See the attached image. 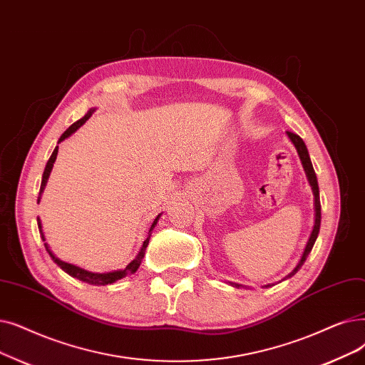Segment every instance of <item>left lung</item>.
<instances>
[{"label": "left lung", "mask_w": 365, "mask_h": 365, "mask_svg": "<svg viewBox=\"0 0 365 365\" xmlns=\"http://www.w3.org/2000/svg\"><path fill=\"white\" fill-rule=\"evenodd\" d=\"M287 135H288V138L292 141V145H294L295 149H297V153H298V156H299L301 165H303V168H304L307 182H309V185H310V187H312V192H313V209H314V222H313V230H312V232H310V235H309V240H307L306 247H304V250H303V255H301V258H299L298 264L295 265L294 270H292L287 277H283L282 280H287V279L292 277V276L299 270L301 265L304 264V261H306L307 257H309V253H310L312 249H313V245H314L316 239H318L319 228H321L319 185H318V178H316V173H314L313 165H312V161H310L309 150H307V148H306V145H304L303 138H301L299 135H297V134H294V133H289V131H287ZM230 284H232V287H235V288H249V287H243V284H240V283H232V282H230ZM268 287H272V284H265L264 288H268Z\"/></svg>", "instance_id": "left-lung-1"}]
</instances>
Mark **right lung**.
<instances>
[{
	"instance_id": "1",
	"label": "right lung",
	"mask_w": 365,
	"mask_h": 365,
	"mask_svg": "<svg viewBox=\"0 0 365 365\" xmlns=\"http://www.w3.org/2000/svg\"><path fill=\"white\" fill-rule=\"evenodd\" d=\"M95 110H97V108H89V112H88L82 119H78V120H77V122H74L71 126H68V130L59 137V140H58V145L61 143V141H64L66 138H68L71 134H74L78 128H81V126H82V125H83V123H85V122L92 116V113L95 112ZM56 155H58V146L53 149V152H52V155H51V158H49V161H47V164H46V168H44V173H43V179H41V186H40V192H38V200H37V202H40L41 195H43V192H44L46 183H47V180H49L51 171H52L53 164H55V161H56ZM161 215H163V213H160V215H158V216L155 217V220L152 222V225H150L148 239L143 242V246H141V249L138 250L137 257H135V258H134L128 265H126V267L123 268V270H115V272H108V273H92V272L85 270V268H81V267H77V265H73V264H68V262H66V261L59 259V258L55 255V253L52 252V249L49 247V245H47V243H44V247H46L47 253H49V255H51V258L53 259V262H55L58 267H61L62 270H64L67 274H70L71 277H76V279L82 280V282H85V283H89V284H95V287H100V284H103V287H104V284H112V283H115L116 280H120V279H123L125 276H128V274H134V273L138 270V267H140L141 261H143V258H145V252H146V247H148L149 240H150V234H152V231H153L155 225L158 224V220H160ZM37 224H38V231H40V235H41V240H43V242H46V237H44V232H43L41 219H40V217H37Z\"/></svg>"
}]
</instances>
